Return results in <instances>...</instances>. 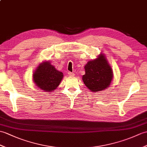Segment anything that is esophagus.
Wrapping results in <instances>:
<instances>
[{"mask_svg": "<svg viewBox=\"0 0 147 147\" xmlns=\"http://www.w3.org/2000/svg\"><path fill=\"white\" fill-rule=\"evenodd\" d=\"M68 75H69V76H73L74 75V74L73 73H71V72H68Z\"/></svg>", "mask_w": 147, "mask_h": 147, "instance_id": "obj_1", "label": "esophagus"}]
</instances>
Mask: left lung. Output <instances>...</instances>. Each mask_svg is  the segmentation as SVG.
Here are the masks:
<instances>
[{
  "label": "left lung",
  "mask_w": 147,
  "mask_h": 147,
  "mask_svg": "<svg viewBox=\"0 0 147 147\" xmlns=\"http://www.w3.org/2000/svg\"><path fill=\"white\" fill-rule=\"evenodd\" d=\"M85 74L83 81L88 89L93 92L103 91L111 82L113 73L104 54H100L96 59L90 61L84 66Z\"/></svg>",
  "instance_id": "8db88e82"
}]
</instances>
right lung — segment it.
<instances>
[{
	"mask_svg": "<svg viewBox=\"0 0 147 147\" xmlns=\"http://www.w3.org/2000/svg\"><path fill=\"white\" fill-rule=\"evenodd\" d=\"M63 78V73L56 70L48 61L40 64L33 74V80L36 85L46 92L56 89Z\"/></svg>",
	"mask_w": 147,
	"mask_h": 147,
	"instance_id": "obj_1",
	"label": "right lung"
}]
</instances>
